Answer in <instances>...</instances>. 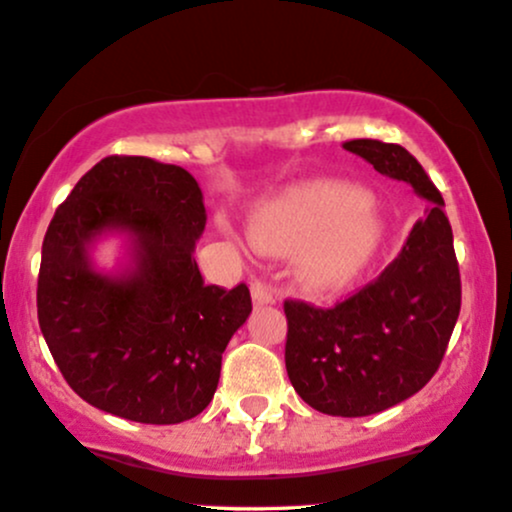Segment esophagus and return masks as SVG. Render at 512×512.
Listing matches in <instances>:
<instances>
[{
	"label": "esophagus",
	"mask_w": 512,
	"mask_h": 512,
	"mask_svg": "<svg viewBox=\"0 0 512 512\" xmlns=\"http://www.w3.org/2000/svg\"><path fill=\"white\" fill-rule=\"evenodd\" d=\"M251 299H254L256 306H268V304H275L277 294H275V289L268 285V282L251 280Z\"/></svg>",
	"instance_id": "1"
}]
</instances>
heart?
I'll return each mask as SVG.
<instances>
[{
    "label": "heart",
    "instance_id": "1",
    "mask_svg": "<svg viewBox=\"0 0 512 512\" xmlns=\"http://www.w3.org/2000/svg\"><path fill=\"white\" fill-rule=\"evenodd\" d=\"M382 220L361 189L325 182L270 201L254 216L251 237L263 251H301L299 277L313 289L351 282L375 254Z\"/></svg>",
    "mask_w": 512,
    "mask_h": 512
}]
</instances>
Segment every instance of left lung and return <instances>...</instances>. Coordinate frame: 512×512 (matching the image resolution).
I'll return each mask as SVG.
<instances>
[{
    "label": "left lung",
    "instance_id": "obj_1",
    "mask_svg": "<svg viewBox=\"0 0 512 512\" xmlns=\"http://www.w3.org/2000/svg\"><path fill=\"white\" fill-rule=\"evenodd\" d=\"M342 147L427 199L399 256L334 306L285 299V365L296 394L327 415L363 418L418 394L439 370L460 313V270L444 199L401 144Z\"/></svg>",
    "mask_w": 512,
    "mask_h": 512
}]
</instances>
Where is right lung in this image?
Returning <instances> with one entry per match:
<instances>
[{
  "mask_svg": "<svg viewBox=\"0 0 512 512\" xmlns=\"http://www.w3.org/2000/svg\"><path fill=\"white\" fill-rule=\"evenodd\" d=\"M197 180L147 156H106L56 208L42 242L37 320L63 380L118 418L175 425L216 394L230 337L251 313L244 282L204 285L194 244L206 225ZM128 231L136 270L111 278L86 246Z\"/></svg>",
  "mask_w": 512,
  "mask_h": 512,
  "instance_id": "add662e5",
  "label": "right lung"
}]
</instances>
